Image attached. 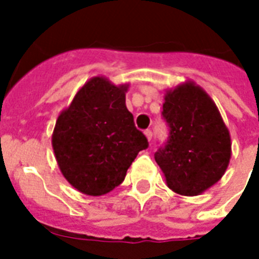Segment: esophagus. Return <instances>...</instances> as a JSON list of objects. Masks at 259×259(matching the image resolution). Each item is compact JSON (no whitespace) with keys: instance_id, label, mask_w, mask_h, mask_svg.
<instances>
[{"instance_id":"34e87169","label":"esophagus","mask_w":259,"mask_h":259,"mask_svg":"<svg viewBox=\"0 0 259 259\" xmlns=\"http://www.w3.org/2000/svg\"><path fill=\"white\" fill-rule=\"evenodd\" d=\"M152 136H153V134H152V130H145V137L148 138V141H150V140H152Z\"/></svg>"}]
</instances>
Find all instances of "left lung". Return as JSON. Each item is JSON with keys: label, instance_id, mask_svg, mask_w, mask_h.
<instances>
[{"label": "left lung", "instance_id": "obj_1", "mask_svg": "<svg viewBox=\"0 0 259 259\" xmlns=\"http://www.w3.org/2000/svg\"><path fill=\"white\" fill-rule=\"evenodd\" d=\"M162 117L169 138L154 160L166 185L183 196H196L217 184L231 158V137L215 102L188 80L166 90Z\"/></svg>", "mask_w": 259, "mask_h": 259}]
</instances>
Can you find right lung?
<instances>
[{"label":"right lung","mask_w":259,"mask_h":259,"mask_svg":"<svg viewBox=\"0 0 259 259\" xmlns=\"http://www.w3.org/2000/svg\"><path fill=\"white\" fill-rule=\"evenodd\" d=\"M129 84L115 86L105 76L83 84L59 114L52 148L60 172L79 192L101 196L125 180L148 140L126 107Z\"/></svg>","instance_id":"obj_1"}]
</instances>
